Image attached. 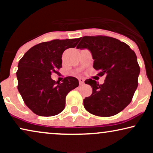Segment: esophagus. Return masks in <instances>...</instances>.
I'll return each mask as SVG.
<instances>
[{
  "label": "esophagus",
  "instance_id": "obj_1",
  "mask_svg": "<svg viewBox=\"0 0 153 153\" xmlns=\"http://www.w3.org/2000/svg\"><path fill=\"white\" fill-rule=\"evenodd\" d=\"M79 84L80 85H83L84 83V79L83 78H80L79 79Z\"/></svg>",
  "mask_w": 153,
  "mask_h": 153
}]
</instances>
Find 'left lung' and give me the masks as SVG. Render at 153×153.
Here are the masks:
<instances>
[{"mask_svg":"<svg viewBox=\"0 0 153 153\" xmlns=\"http://www.w3.org/2000/svg\"><path fill=\"white\" fill-rule=\"evenodd\" d=\"M77 49H88L94 60L98 76L105 75L103 84L92 79L85 84L93 88L92 95L83 100L85 110L97 116L109 117L123 111L130 103L138 86L140 68L133 50L114 37L84 36Z\"/></svg>","mask_w":153,"mask_h":153,"instance_id":"left-lung-1","label":"left lung"}]
</instances>
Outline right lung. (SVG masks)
<instances>
[{
	"mask_svg": "<svg viewBox=\"0 0 153 153\" xmlns=\"http://www.w3.org/2000/svg\"><path fill=\"white\" fill-rule=\"evenodd\" d=\"M80 38L53 39L30 48L21 58L16 77L18 91L26 105L40 116H53L65 106V97L79 86L78 79L65 77L62 83L51 79L62 68V53L74 48Z\"/></svg>",
	"mask_w": 153,
	"mask_h": 153,
	"instance_id": "right-lung-1",
	"label": "right lung"
}]
</instances>
